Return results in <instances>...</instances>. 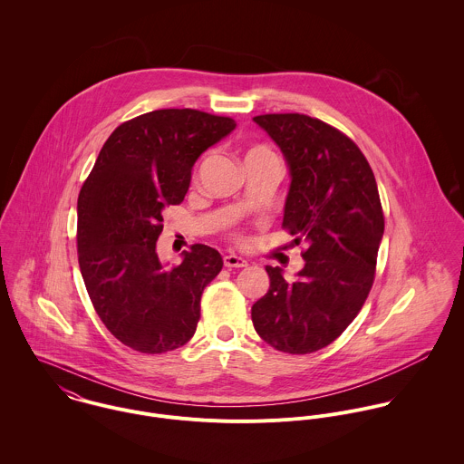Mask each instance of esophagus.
Returning <instances> with one entry per match:
<instances>
[{"mask_svg":"<svg viewBox=\"0 0 464 464\" xmlns=\"http://www.w3.org/2000/svg\"><path fill=\"white\" fill-rule=\"evenodd\" d=\"M223 263H225L227 267H245V266L248 265L243 257H239V256H236V254L225 256V257H223Z\"/></svg>","mask_w":464,"mask_h":464,"instance_id":"esophagus-1","label":"esophagus"}]
</instances>
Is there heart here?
<instances>
[{
	"instance_id": "b5f03b06",
	"label": "heart",
	"mask_w": 464,
	"mask_h": 464,
	"mask_svg": "<svg viewBox=\"0 0 464 464\" xmlns=\"http://www.w3.org/2000/svg\"><path fill=\"white\" fill-rule=\"evenodd\" d=\"M257 159H276L273 150H269L265 144H252L245 151V162L257 160Z\"/></svg>"
}]
</instances>
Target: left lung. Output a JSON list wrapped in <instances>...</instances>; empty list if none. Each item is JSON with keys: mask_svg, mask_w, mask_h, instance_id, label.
Instances as JSON below:
<instances>
[{"mask_svg": "<svg viewBox=\"0 0 464 464\" xmlns=\"http://www.w3.org/2000/svg\"><path fill=\"white\" fill-rule=\"evenodd\" d=\"M254 121L276 142L291 186L282 227L305 243L295 280L266 266L269 289L252 307L267 344L311 353L337 339L373 285L384 214L373 171L357 144L305 114H265Z\"/></svg>", "mask_w": 464, "mask_h": 464, "instance_id": "1", "label": "left lung"}]
</instances>
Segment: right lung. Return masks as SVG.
Returning <instances> with one entry per match:
<instances>
[{
    "mask_svg": "<svg viewBox=\"0 0 464 464\" xmlns=\"http://www.w3.org/2000/svg\"><path fill=\"white\" fill-rule=\"evenodd\" d=\"M236 129L232 118L162 109L120 125L78 195V265L111 334L140 353L184 346L197 331L199 300L223 259L193 245L182 263L157 256L162 214L179 205L199 155Z\"/></svg>",
    "mask_w": 464,
    "mask_h": 464,
    "instance_id": "obj_1",
    "label": "right lung"
}]
</instances>
